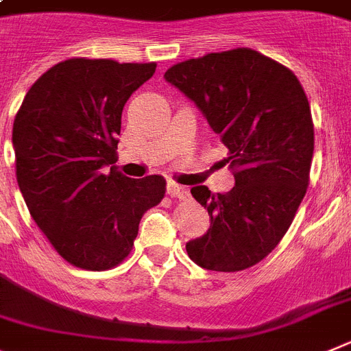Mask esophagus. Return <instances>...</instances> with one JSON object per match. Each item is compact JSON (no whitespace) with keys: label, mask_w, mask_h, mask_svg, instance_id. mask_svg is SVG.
<instances>
[{"label":"esophagus","mask_w":351,"mask_h":351,"mask_svg":"<svg viewBox=\"0 0 351 351\" xmlns=\"http://www.w3.org/2000/svg\"><path fill=\"white\" fill-rule=\"evenodd\" d=\"M167 194H169L171 197H178V199H184V201H187L189 197H191L187 189L175 184V182H169V184H167Z\"/></svg>","instance_id":"1"}]
</instances>
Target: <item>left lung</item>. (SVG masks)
I'll return each instance as SVG.
<instances>
[{
	"mask_svg": "<svg viewBox=\"0 0 351 351\" xmlns=\"http://www.w3.org/2000/svg\"><path fill=\"white\" fill-rule=\"evenodd\" d=\"M164 77L221 136L234 175L226 194L191 189L210 228L187 242L189 258L215 272L245 270L276 249L306 196L315 150L306 91L288 66L249 47L176 63Z\"/></svg>",
	"mask_w": 351,
	"mask_h": 351,
	"instance_id": "1",
	"label": "left lung"
}]
</instances>
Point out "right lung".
<instances>
[{"label": "right lung", "instance_id": "obj_1", "mask_svg": "<svg viewBox=\"0 0 351 351\" xmlns=\"http://www.w3.org/2000/svg\"><path fill=\"white\" fill-rule=\"evenodd\" d=\"M157 63L70 58L36 79L15 114V175L36 226L58 254L109 270L130 254L143 213L166 194L158 175H121L125 102Z\"/></svg>", "mask_w": 351, "mask_h": 351}]
</instances>
